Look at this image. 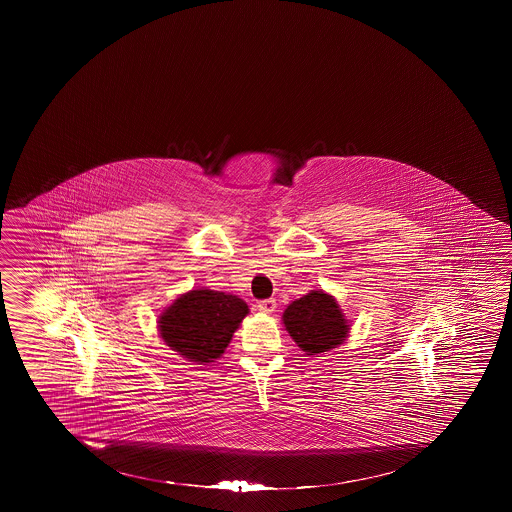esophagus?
I'll use <instances>...</instances> for the list:
<instances>
[{
	"label": "esophagus",
	"instance_id": "34e87169",
	"mask_svg": "<svg viewBox=\"0 0 512 512\" xmlns=\"http://www.w3.org/2000/svg\"><path fill=\"white\" fill-rule=\"evenodd\" d=\"M257 309H259L260 312H264V314H271L273 310L277 309V302H275L273 298L260 300V302H257Z\"/></svg>",
	"mask_w": 512,
	"mask_h": 512
}]
</instances>
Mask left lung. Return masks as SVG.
<instances>
[{"label": "left lung", "mask_w": 512, "mask_h": 512, "mask_svg": "<svg viewBox=\"0 0 512 512\" xmlns=\"http://www.w3.org/2000/svg\"><path fill=\"white\" fill-rule=\"evenodd\" d=\"M284 327L305 355H319L343 344L350 332L334 296L325 291H310L284 310Z\"/></svg>", "instance_id": "obj_1"}]
</instances>
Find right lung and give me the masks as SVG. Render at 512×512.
Wrapping results in <instances>:
<instances>
[{
	"label": "right lung",
	"mask_w": 512,
	"mask_h": 512,
	"mask_svg": "<svg viewBox=\"0 0 512 512\" xmlns=\"http://www.w3.org/2000/svg\"><path fill=\"white\" fill-rule=\"evenodd\" d=\"M248 312L239 296L205 287L193 289L160 314V337L187 361L210 364L225 353Z\"/></svg>",
	"instance_id": "obj_1"
}]
</instances>
